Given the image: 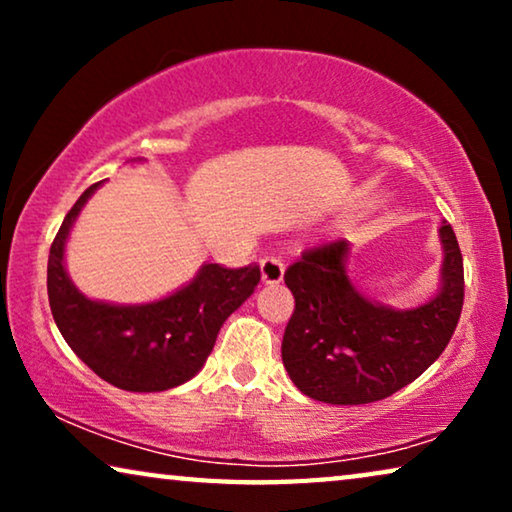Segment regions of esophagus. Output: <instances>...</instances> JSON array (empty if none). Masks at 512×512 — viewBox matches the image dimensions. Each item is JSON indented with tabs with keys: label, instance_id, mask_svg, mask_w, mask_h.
<instances>
[{
	"label": "esophagus",
	"instance_id": "1",
	"mask_svg": "<svg viewBox=\"0 0 512 512\" xmlns=\"http://www.w3.org/2000/svg\"><path fill=\"white\" fill-rule=\"evenodd\" d=\"M261 279H263V284H279L282 282V277H284V263H282V258H277V256H265V258H261Z\"/></svg>",
	"mask_w": 512,
	"mask_h": 512
}]
</instances>
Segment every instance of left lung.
<instances>
[{
	"mask_svg": "<svg viewBox=\"0 0 512 512\" xmlns=\"http://www.w3.org/2000/svg\"><path fill=\"white\" fill-rule=\"evenodd\" d=\"M438 237V291L405 310L368 298L352 282L347 240L305 251L284 272L296 310L284 331L282 361L305 396L331 405L382 401L445 352L464 305V261L450 223L440 221Z\"/></svg>",
	"mask_w": 512,
	"mask_h": 512,
	"instance_id": "8db88e82",
	"label": "left lung"
}]
</instances>
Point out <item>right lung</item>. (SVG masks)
Returning a JSON list of instances; mask_svg holds the SVG:
<instances>
[{
	"label": "right lung",
	"mask_w": 512,
	"mask_h": 512,
	"mask_svg": "<svg viewBox=\"0 0 512 512\" xmlns=\"http://www.w3.org/2000/svg\"><path fill=\"white\" fill-rule=\"evenodd\" d=\"M137 163V160H135ZM104 184L83 191L48 254V303L62 338L104 382L125 391H167L195 377L223 321L256 291L261 270L202 263L191 282L151 303L88 298L67 272L65 249L81 209Z\"/></svg>",
	"instance_id": "obj_1"
}]
</instances>
